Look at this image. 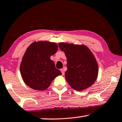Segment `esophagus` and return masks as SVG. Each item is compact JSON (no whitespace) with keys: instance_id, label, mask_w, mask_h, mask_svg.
<instances>
[{"instance_id":"1","label":"esophagus","mask_w":122,"mask_h":122,"mask_svg":"<svg viewBox=\"0 0 122 122\" xmlns=\"http://www.w3.org/2000/svg\"><path fill=\"white\" fill-rule=\"evenodd\" d=\"M61 72H62V74L63 75H64V74H65V71H64V70L63 69H61Z\"/></svg>"}]
</instances>
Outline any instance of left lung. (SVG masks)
Wrapping results in <instances>:
<instances>
[{
  "label": "left lung",
  "mask_w": 122,
  "mask_h": 122,
  "mask_svg": "<svg viewBox=\"0 0 122 122\" xmlns=\"http://www.w3.org/2000/svg\"><path fill=\"white\" fill-rule=\"evenodd\" d=\"M59 48L67 57L65 79L74 90L82 91L97 80L98 65L95 57L85 45L60 43Z\"/></svg>",
  "instance_id": "left-lung-1"
}]
</instances>
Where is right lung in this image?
I'll return each instance as SVG.
<instances>
[{
	"label": "right lung",
	"instance_id": "1",
	"mask_svg": "<svg viewBox=\"0 0 122 122\" xmlns=\"http://www.w3.org/2000/svg\"><path fill=\"white\" fill-rule=\"evenodd\" d=\"M58 50L56 43L39 41L28 47L22 58L20 74L24 82L30 88L45 90L57 76L62 75L50 59Z\"/></svg>",
	"mask_w": 122,
	"mask_h": 122
}]
</instances>
